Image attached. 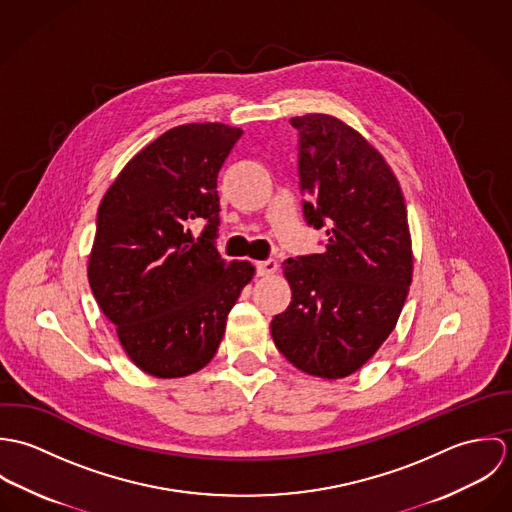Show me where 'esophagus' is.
I'll use <instances>...</instances> for the list:
<instances>
[{
  "label": "esophagus",
  "mask_w": 512,
  "mask_h": 512,
  "mask_svg": "<svg viewBox=\"0 0 512 512\" xmlns=\"http://www.w3.org/2000/svg\"><path fill=\"white\" fill-rule=\"evenodd\" d=\"M256 272L258 276H272L278 272V262L276 260H264V262H256Z\"/></svg>",
  "instance_id": "34e87169"
}]
</instances>
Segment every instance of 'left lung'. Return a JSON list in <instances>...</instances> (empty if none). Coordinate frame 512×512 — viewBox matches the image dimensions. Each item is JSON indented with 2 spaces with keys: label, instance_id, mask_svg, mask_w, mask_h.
<instances>
[{
  "label": "left lung",
  "instance_id": "1",
  "mask_svg": "<svg viewBox=\"0 0 512 512\" xmlns=\"http://www.w3.org/2000/svg\"><path fill=\"white\" fill-rule=\"evenodd\" d=\"M290 124L303 215L327 224V244L284 262L292 301L270 331L295 368L335 380L357 372L396 327L414 266L408 213L390 165L357 130L329 114Z\"/></svg>",
  "mask_w": 512,
  "mask_h": 512
}]
</instances>
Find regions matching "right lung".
Here are the masks:
<instances>
[{
	"instance_id": "add662e5",
	"label": "right lung",
	"mask_w": 512,
	"mask_h": 512,
	"mask_svg": "<svg viewBox=\"0 0 512 512\" xmlns=\"http://www.w3.org/2000/svg\"><path fill=\"white\" fill-rule=\"evenodd\" d=\"M242 130L219 122L167 130L136 153L106 191L88 284L130 361L157 378L209 365L254 266L226 262L217 177ZM193 221H205L197 238Z\"/></svg>"
}]
</instances>
